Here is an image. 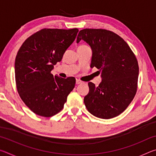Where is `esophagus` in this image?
Wrapping results in <instances>:
<instances>
[{"label": "esophagus", "mask_w": 156, "mask_h": 156, "mask_svg": "<svg viewBox=\"0 0 156 156\" xmlns=\"http://www.w3.org/2000/svg\"><path fill=\"white\" fill-rule=\"evenodd\" d=\"M76 84H81V83H83V82H82L80 80H78V79H76Z\"/></svg>", "instance_id": "esophagus-1"}]
</instances>
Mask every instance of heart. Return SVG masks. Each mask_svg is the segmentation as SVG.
<instances>
[{
	"mask_svg": "<svg viewBox=\"0 0 156 156\" xmlns=\"http://www.w3.org/2000/svg\"><path fill=\"white\" fill-rule=\"evenodd\" d=\"M80 46H87V45H84V44H82V45H80Z\"/></svg>",
	"mask_w": 156,
	"mask_h": 156,
	"instance_id": "heart-1",
	"label": "heart"
}]
</instances>
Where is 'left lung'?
I'll use <instances>...</instances> for the list:
<instances>
[{"mask_svg":"<svg viewBox=\"0 0 156 156\" xmlns=\"http://www.w3.org/2000/svg\"><path fill=\"white\" fill-rule=\"evenodd\" d=\"M83 40L91 47V67L101 72L98 86L88 83L89 91L84 98L92 115L110 119L122 113L136 94L139 67L127 43L117 34L102 29H84L78 33L76 43Z\"/></svg>","mask_w":156,"mask_h":156,"instance_id":"left-lung-1","label":"left lung"}]
</instances>
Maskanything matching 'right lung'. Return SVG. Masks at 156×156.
Listing matches in <instances>:
<instances>
[{"label":"right lung","mask_w":156,"mask_h":156,"mask_svg":"<svg viewBox=\"0 0 156 156\" xmlns=\"http://www.w3.org/2000/svg\"><path fill=\"white\" fill-rule=\"evenodd\" d=\"M78 30L43 29L23 43L15 60L18 94L36 114L51 117L62 109L74 88L73 77L62 78L51 73L54 65L74 41Z\"/></svg>","instance_id":"obj_1"}]
</instances>
